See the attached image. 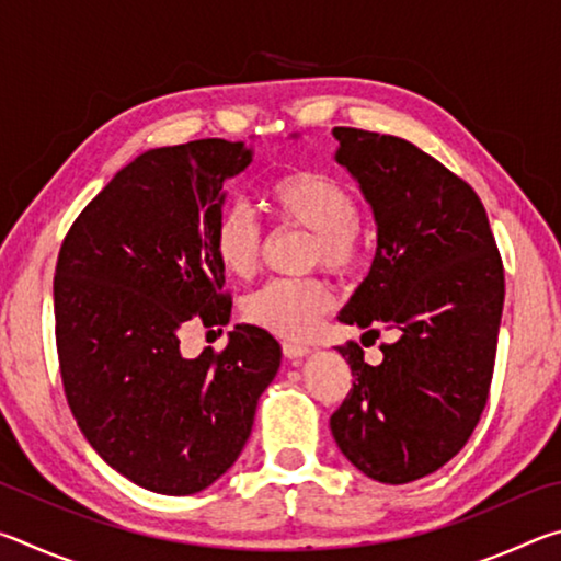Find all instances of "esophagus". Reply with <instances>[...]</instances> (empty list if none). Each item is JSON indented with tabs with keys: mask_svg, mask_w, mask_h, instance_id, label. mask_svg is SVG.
Segmentation results:
<instances>
[{
	"mask_svg": "<svg viewBox=\"0 0 561 561\" xmlns=\"http://www.w3.org/2000/svg\"><path fill=\"white\" fill-rule=\"evenodd\" d=\"M282 351H284V356H287L289 360H299V358H304V356L309 354V348H307V346L291 344V341H284V344H282Z\"/></svg>",
	"mask_w": 561,
	"mask_h": 561,
	"instance_id": "obj_1",
	"label": "esophagus"
}]
</instances>
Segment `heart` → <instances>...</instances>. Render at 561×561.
<instances>
[{"label": "heart", "instance_id": "1", "mask_svg": "<svg viewBox=\"0 0 561 561\" xmlns=\"http://www.w3.org/2000/svg\"><path fill=\"white\" fill-rule=\"evenodd\" d=\"M267 197L282 220L314 232L309 264H324L331 272H354L366 254L364 232L356 222L358 205L351 190L319 170H289L267 185ZM210 244L220 267L237 279L257 270L262 227L244 203H227L217 213ZM334 307L331 287L319 277L272 279L242 301L250 324L274 336L304 341Z\"/></svg>", "mask_w": 561, "mask_h": 561}]
</instances>
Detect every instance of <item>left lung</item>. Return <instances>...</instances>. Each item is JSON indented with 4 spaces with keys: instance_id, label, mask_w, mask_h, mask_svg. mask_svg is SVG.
Segmentation results:
<instances>
[{
    "instance_id": "8db88e82",
    "label": "left lung",
    "mask_w": 561,
    "mask_h": 561,
    "mask_svg": "<svg viewBox=\"0 0 561 561\" xmlns=\"http://www.w3.org/2000/svg\"><path fill=\"white\" fill-rule=\"evenodd\" d=\"M336 163L376 222V257L339 319L391 329L383 360L339 346L354 388L331 415L346 460L366 478L405 485L460 453L488 403L505 274L474 190L403 138L334 128ZM364 334V336H366Z\"/></svg>"
}]
</instances>
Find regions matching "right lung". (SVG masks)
Instances as JSON below:
<instances>
[{
  "label": "right lung",
  "instance_id": "1",
  "mask_svg": "<svg viewBox=\"0 0 561 561\" xmlns=\"http://www.w3.org/2000/svg\"><path fill=\"white\" fill-rule=\"evenodd\" d=\"M252 156L222 138L146 150L83 207L56 262L66 401L91 448L160 495H193L232 468L279 371L277 339L252 324L220 354L180 351L187 321H230L210 232Z\"/></svg>",
  "mask_w": 561,
  "mask_h": 561
}]
</instances>
